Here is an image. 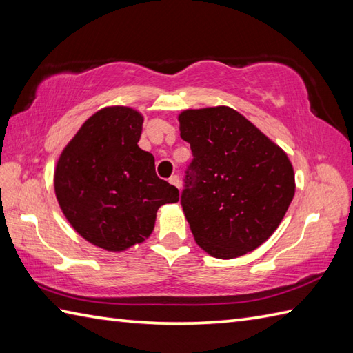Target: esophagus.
Returning <instances> with one entry per match:
<instances>
[{"mask_svg":"<svg viewBox=\"0 0 353 353\" xmlns=\"http://www.w3.org/2000/svg\"><path fill=\"white\" fill-rule=\"evenodd\" d=\"M168 182H170L171 185H174L176 188H181V179H179L177 174H172V176L168 179Z\"/></svg>","mask_w":353,"mask_h":353,"instance_id":"esophagus-1","label":"esophagus"}]
</instances>
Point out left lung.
Instances as JSON below:
<instances>
[{
	"label": "left lung",
	"mask_w": 353,
	"mask_h": 353,
	"mask_svg": "<svg viewBox=\"0 0 353 353\" xmlns=\"http://www.w3.org/2000/svg\"><path fill=\"white\" fill-rule=\"evenodd\" d=\"M179 123L192 153L181 203L197 244L220 259L254 250L294 197L288 156L226 106L185 110Z\"/></svg>",
	"instance_id": "left-lung-1"
}]
</instances>
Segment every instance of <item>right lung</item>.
<instances>
[{
    "label": "right lung",
    "instance_id": "obj_1",
    "mask_svg": "<svg viewBox=\"0 0 353 353\" xmlns=\"http://www.w3.org/2000/svg\"><path fill=\"white\" fill-rule=\"evenodd\" d=\"M141 114L115 106L80 127L54 172V190L71 226L94 245L121 252L142 243L156 212L179 201V190L157 177L154 157L138 147Z\"/></svg>",
    "mask_w": 353,
    "mask_h": 353
}]
</instances>
